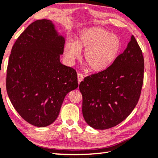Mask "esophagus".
Listing matches in <instances>:
<instances>
[{
	"mask_svg": "<svg viewBox=\"0 0 158 158\" xmlns=\"http://www.w3.org/2000/svg\"><path fill=\"white\" fill-rule=\"evenodd\" d=\"M77 78H78V83H79L80 82H81L83 79H84V75L82 73H78L77 75Z\"/></svg>",
	"mask_w": 158,
	"mask_h": 158,
	"instance_id": "1",
	"label": "esophagus"
}]
</instances>
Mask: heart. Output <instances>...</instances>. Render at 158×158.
<instances>
[{"instance_id": "heart-1", "label": "heart", "mask_w": 158, "mask_h": 158, "mask_svg": "<svg viewBox=\"0 0 158 158\" xmlns=\"http://www.w3.org/2000/svg\"><path fill=\"white\" fill-rule=\"evenodd\" d=\"M121 48V40L114 34L101 27H92L82 31L75 42H68L64 47V56L73 64L85 50L83 61L93 73L107 69L115 61Z\"/></svg>"}]
</instances>
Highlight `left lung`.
Masks as SVG:
<instances>
[{
  "mask_svg": "<svg viewBox=\"0 0 158 158\" xmlns=\"http://www.w3.org/2000/svg\"><path fill=\"white\" fill-rule=\"evenodd\" d=\"M144 67L143 52L131 35L127 47L107 69L86 77L80 83L83 116L88 125L107 129L131 113L140 98Z\"/></svg>",
  "mask_w": 158,
  "mask_h": 158,
  "instance_id": "left-lung-1",
  "label": "left lung"
}]
</instances>
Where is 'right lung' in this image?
<instances>
[{
    "label": "right lung",
    "mask_w": 158,
    "mask_h": 158,
    "mask_svg": "<svg viewBox=\"0 0 158 158\" xmlns=\"http://www.w3.org/2000/svg\"><path fill=\"white\" fill-rule=\"evenodd\" d=\"M64 44L52 22L42 19L28 26L12 47L6 89L15 110L32 125L52 124L66 95L78 87L75 70L60 61Z\"/></svg>",
    "instance_id": "add662e5"
}]
</instances>
